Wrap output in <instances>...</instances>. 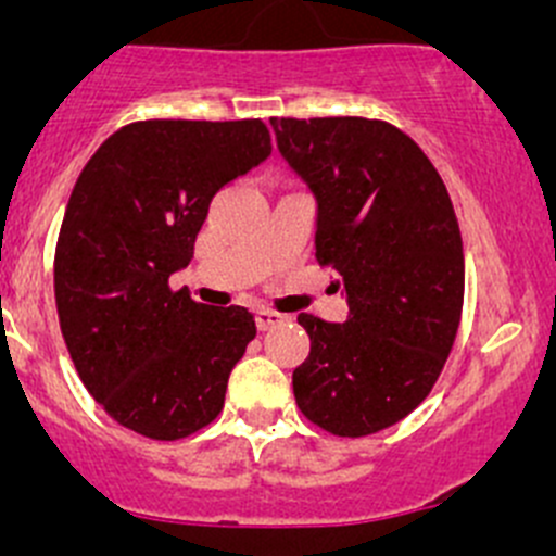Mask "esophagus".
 <instances>
[{
  "instance_id": "34e87169",
  "label": "esophagus",
  "mask_w": 556,
  "mask_h": 556,
  "mask_svg": "<svg viewBox=\"0 0 556 556\" xmlns=\"http://www.w3.org/2000/svg\"><path fill=\"white\" fill-rule=\"evenodd\" d=\"M257 328L261 330H271V328H277V325H282L285 319V314H279V312H274V309H257Z\"/></svg>"
}]
</instances>
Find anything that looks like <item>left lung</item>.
<instances>
[{"instance_id":"8db88e82","label":"left lung","mask_w":556,"mask_h":556,"mask_svg":"<svg viewBox=\"0 0 556 556\" xmlns=\"http://www.w3.org/2000/svg\"><path fill=\"white\" fill-rule=\"evenodd\" d=\"M277 148L317 199L319 266L346 323L299 314L309 357L301 414L341 439L401 422L433 390L459 328L463 237L446 185L401 128L368 117H271Z\"/></svg>"}]
</instances>
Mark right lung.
Wrapping results in <instances>:
<instances>
[{
  "label": "right lung",
  "instance_id": "1",
  "mask_svg": "<svg viewBox=\"0 0 556 556\" xmlns=\"http://www.w3.org/2000/svg\"><path fill=\"white\" fill-rule=\"evenodd\" d=\"M271 155L263 121H137L91 155L55 244V309L86 390L123 428L177 441L223 412L255 339L244 306L195 304L169 277L223 185Z\"/></svg>",
  "mask_w": 556,
  "mask_h": 556
}]
</instances>
